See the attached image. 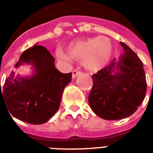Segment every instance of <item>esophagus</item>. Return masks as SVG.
I'll return each mask as SVG.
<instances>
[{
    "instance_id": "1",
    "label": "esophagus",
    "mask_w": 153,
    "mask_h": 153,
    "mask_svg": "<svg viewBox=\"0 0 153 153\" xmlns=\"http://www.w3.org/2000/svg\"><path fill=\"white\" fill-rule=\"evenodd\" d=\"M79 74H81V72H80L79 70H73V72H72V78H73V79H75V78H76L77 76H79Z\"/></svg>"
}]
</instances>
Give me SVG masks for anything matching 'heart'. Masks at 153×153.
<instances>
[{
    "mask_svg": "<svg viewBox=\"0 0 153 153\" xmlns=\"http://www.w3.org/2000/svg\"><path fill=\"white\" fill-rule=\"evenodd\" d=\"M67 53L59 51L58 56L64 60L70 57L82 61L87 70L98 71L106 67L111 59L113 46L109 38L97 37L71 42L66 47Z\"/></svg>",
    "mask_w": 153,
    "mask_h": 153,
    "instance_id": "heart-1",
    "label": "heart"
}]
</instances>
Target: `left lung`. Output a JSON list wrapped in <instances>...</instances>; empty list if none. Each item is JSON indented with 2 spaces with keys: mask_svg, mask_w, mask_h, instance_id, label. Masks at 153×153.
<instances>
[{
  "mask_svg": "<svg viewBox=\"0 0 153 153\" xmlns=\"http://www.w3.org/2000/svg\"><path fill=\"white\" fill-rule=\"evenodd\" d=\"M125 53L93 75L88 96L91 109L108 120H121L138 110L144 99L147 81L141 60L131 48L120 42Z\"/></svg>",
  "mask_w": 153,
  "mask_h": 153,
  "instance_id": "obj_1",
  "label": "left lung"
}]
</instances>
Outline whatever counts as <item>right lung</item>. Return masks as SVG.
Here are the masks:
<instances>
[{
  "mask_svg": "<svg viewBox=\"0 0 153 153\" xmlns=\"http://www.w3.org/2000/svg\"><path fill=\"white\" fill-rule=\"evenodd\" d=\"M54 62V57L42 46L35 45L23 52L15 67L32 65L34 74L21 77L12 71L5 79L0 88V101L4 102L9 114L32 125L44 124L55 115L72 73H61Z\"/></svg>",
  "mask_w": 153,
  "mask_h": 153,
  "instance_id": "1",
  "label": "right lung"
}]
</instances>
